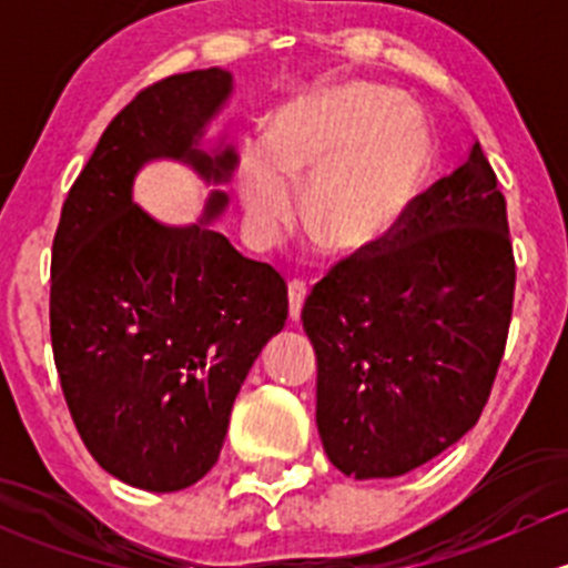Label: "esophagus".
<instances>
[{"instance_id": "34e87169", "label": "esophagus", "mask_w": 568, "mask_h": 568, "mask_svg": "<svg viewBox=\"0 0 568 568\" xmlns=\"http://www.w3.org/2000/svg\"><path fill=\"white\" fill-rule=\"evenodd\" d=\"M305 300H307V285L302 283V280H291L288 283V313L294 321H300Z\"/></svg>"}]
</instances>
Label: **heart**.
Segmentation results:
<instances>
[{
  "label": "heart",
  "instance_id": "1",
  "mask_svg": "<svg viewBox=\"0 0 568 568\" xmlns=\"http://www.w3.org/2000/svg\"><path fill=\"white\" fill-rule=\"evenodd\" d=\"M432 162L420 120L390 90L346 88L288 101L266 145H247L239 192L252 231L277 242L300 211L335 250H363L398 231Z\"/></svg>",
  "mask_w": 568,
  "mask_h": 568
}]
</instances>
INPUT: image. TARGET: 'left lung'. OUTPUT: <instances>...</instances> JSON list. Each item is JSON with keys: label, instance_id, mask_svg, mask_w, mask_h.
I'll return each instance as SVG.
<instances>
[{"label": "left lung", "instance_id": "obj_1", "mask_svg": "<svg viewBox=\"0 0 568 568\" xmlns=\"http://www.w3.org/2000/svg\"><path fill=\"white\" fill-rule=\"evenodd\" d=\"M514 283L506 197L478 142L417 194L398 231L316 283L302 324L316 348L321 443L343 475H404L478 423Z\"/></svg>", "mask_w": 568, "mask_h": 568}]
</instances>
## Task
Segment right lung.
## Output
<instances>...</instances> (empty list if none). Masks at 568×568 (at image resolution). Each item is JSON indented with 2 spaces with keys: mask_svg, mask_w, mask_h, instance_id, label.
Here are the masks:
<instances>
[{
  "mask_svg": "<svg viewBox=\"0 0 568 568\" xmlns=\"http://www.w3.org/2000/svg\"><path fill=\"white\" fill-rule=\"evenodd\" d=\"M233 93L231 71L175 73L114 114L73 181L51 247V348L77 432L123 484L178 491L197 484L225 443L252 363L288 318V288L211 222L170 227L131 200L153 159L227 183L233 145L203 151L205 125Z\"/></svg>",
  "mask_w": 568,
  "mask_h": 568,
  "instance_id": "add662e5",
  "label": "right lung"
}]
</instances>
